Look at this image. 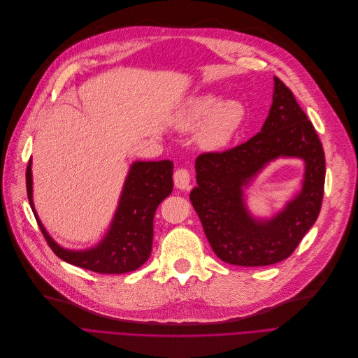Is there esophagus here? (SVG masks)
I'll list each match as a JSON object with an SVG mask.
<instances>
[{"label": "esophagus", "instance_id": "34e87169", "mask_svg": "<svg viewBox=\"0 0 358 358\" xmlns=\"http://www.w3.org/2000/svg\"><path fill=\"white\" fill-rule=\"evenodd\" d=\"M175 186L179 189H188L189 182H191V173L186 169H178L173 175Z\"/></svg>", "mask_w": 358, "mask_h": 358}]
</instances>
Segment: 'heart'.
<instances>
[{"label": "heart", "instance_id": "heart-1", "mask_svg": "<svg viewBox=\"0 0 358 358\" xmlns=\"http://www.w3.org/2000/svg\"><path fill=\"white\" fill-rule=\"evenodd\" d=\"M217 92L188 97L176 108L172 122L180 131L196 129V144L206 151L226 150L243 128L248 109L237 99Z\"/></svg>", "mask_w": 358, "mask_h": 358}]
</instances>
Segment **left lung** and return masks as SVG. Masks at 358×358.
Here are the masks:
<instances>
[{
    "mask_svg": "<svg viewBox=\"0 0 358 358\" xmlns=\"http://www.w3.org/2000/svg\"><path fill=\"white\" fill-rule=\"evenodd\" d=\"M278 158H300L299 191L271 217H255L245 189ZM196 186L189 199L217 257L231 265L264 266L290 257L319 215L325 185V152L294 94L274 77L268 117L255 137L195 160Z\"/></svg>",
    "mask_w": 358,
    "mask_h": 358,
    "instance_id": "left-lung-1",
    "label": "left lung"
}]
</instances>
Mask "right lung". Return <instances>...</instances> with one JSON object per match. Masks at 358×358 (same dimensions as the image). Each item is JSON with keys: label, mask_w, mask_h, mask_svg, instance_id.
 <instances>
[{"label": "right lung", "mask_w": 358, "mask_h": 358, "mask_svg": "<svg viewBox=\"0 0 358 358\" xmlns=\"http://www.w3.org/2000/svg\"><path fill=\"white\" fill-rule=\"evenodd\" d=\"M173 162H134L129 166L117 207L101 241L89 249H66L49 236L33 202L31 159L26 188L33 214L50 249L62 261L99 274H124L138 269L152 248V220L159 203L173 191Z\"/></svg>", "instance_id": "right-lung-1"}]
</instances>
